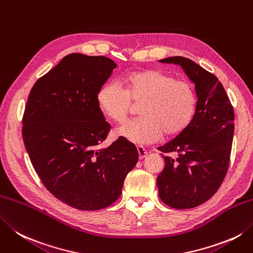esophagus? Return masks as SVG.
Masks as SVG:
<instances>
[{
    "instance_id": "obj_1",
    "label": "esophagus",
    "mask_w": 253,
    "mask_h": 253,
    "mask_svg": "<svg viewBox=\"0 0 253 253\" xmlns=\"http://www.w3.org/2000/svg\"><path fill=\"white\" fill-rule=\"evenodd\" d=\"M137 150H138V155H139V159L141 160V159H143V158L145 157H147V155H148V152L143 149L142 147H137Z\"/></svg>"
}]
</instances>
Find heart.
<instances>
[{
  "instance_id": "obj_1",
  "label": "heart",
  "mask_w": 253,
  "mask_h": 253,
  "mask_svg": "<svg viewBox=\"0 0 253 253\" xmlns=\"http://www.w3.org/2000/svg\"><path fill=\"white\" fill-rule=\"evenodd\" d=\"M126 91L115 82H108L97 92L101 112L110 120L124 123L132 110V103H143L139 120L117 128L115 135L132 143L146 145L166 135L180 136L195 116L197 95L194 86L185 80L165 72L145 69L125 78Z\"/></svg>"
}]
</instances>
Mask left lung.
Here are the masks:
<instances>
[{
  "label": "left lung",
  "mask_w": 253,
  "mask_h": 253,
  "mask_svg": "<svg viewBox=\"0 0 253 253\" xmlns=\"http://www.w3.org/2000/svg\"><path fill=\"white\" fill-rule=\"evenodd\" d=\"M182 67L195 84L197 106L187 129L159 147L165 169L157 177L161 201L172 209L196 207L215 194L229 167L235 114L222 84L214 74L184 57L159 60Z\"/></svg>",
  "instance_id": "1"
}]
</instances>
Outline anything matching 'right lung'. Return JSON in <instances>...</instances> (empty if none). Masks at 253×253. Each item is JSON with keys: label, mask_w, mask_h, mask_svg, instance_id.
I'll use <instances>...</instances> for the list:
<instances>
[{"label": "right lung", "mask_w": 253, "mask_h": 253, "mask_svg": "<svg viewBox=\"0 0 253 253\" xmlns=\"http://www.w3.org/2000/svg\"><path fill=\"white\" fill-rule=\"evenodd\" d=\"M117 66L104 56L71 53L34 84L23 116V140L46 189L73 209L98 211L121 196L138 162L120 137L97 149L111 129L97 92Z\"/></svg>", "instance_id": "1"}]
</instances>
